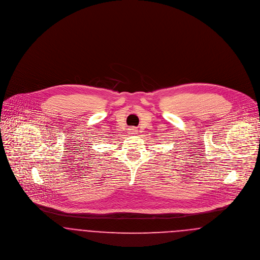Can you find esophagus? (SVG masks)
<instances>
[{"instance_id": "1", "label": "esophagus", "mask_w": 260, "mask_h": 260, "mask_svg": "<svg viewBox=\"0 0 260 260\" xmlns=\"http://www.w3.org/2000/svg\"><path fill=\"white\" fill-rule=\"evenodd\" d=\"M129 132H130V134H137L138 133V129L135 128V127H130L129 128Z\"/></svg>"}]
</instances>
